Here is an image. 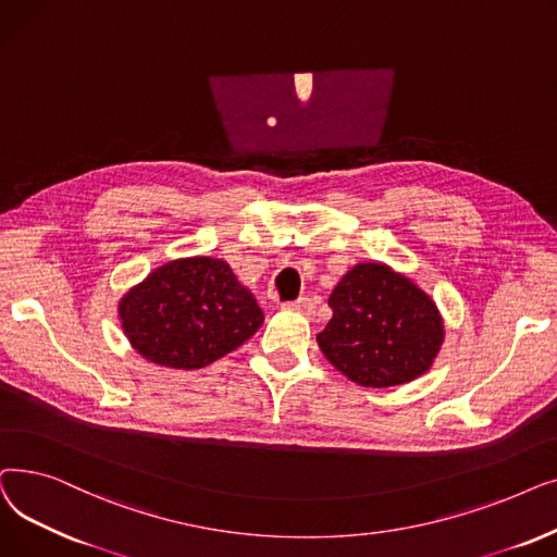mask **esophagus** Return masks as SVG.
Masks as SVG:
<instances>
[{
	"mask_svg": "<svg viewBox=\"0 0 557 557\" xmlns=\"http://www.w3.org/2000/svg\"><path fill=\"white\" fill-rule=\"evenodd\" d=\"M285 308H287V310L304 312V314H310V312L314 310V306H312V301H310L308 297H301V299H297V301H289V304H285Z\"/></svg>",
	"mask_w": 557,
	"mask_h": 557,
	"instance_id": "obj_1",
	"label": "esophagus"
}]
</instances>
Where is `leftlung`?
Instances as JSON below:
<instances>
[{
  "label": "left lung",
  "mask_w": 557,
  "mask_h": 557,
  "mask_svg": "<svg viewBox=\"0 0 557 557\" xmlns=\"http://www.w3.org/2000/svg\"><path fill=\"white\" fill-rule=\"evenodd\" d=\"M331 322L317 335L329 362L362 387H392L426 374L444 342L435 301L383 262H358L329 297Z\"/></svg>",
  "instance_id": "obj_1"
}]
</instances>
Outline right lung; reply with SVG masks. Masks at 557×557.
Returning <instances> with one entry per match:
<instances>
[{"label":"right lung","instance_id":"1","mask_svg":"<svg viewBox=\"0 0 557 557\" xmlns=\"http://www.w3.org/2000/svg\"><path fill=\"white\" fill-rule=\"evenodd\" d=\"M120 320L143 358L199 369L245 344L264 317L224 260L195 256L172 260L131 287Z\"/></svg>","mask_w":557,"mask_h":557}]
</instances>
